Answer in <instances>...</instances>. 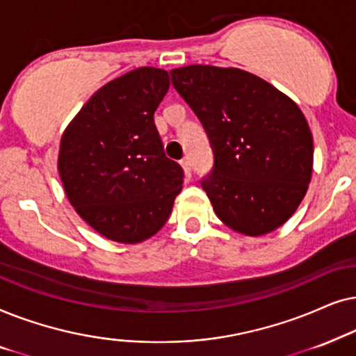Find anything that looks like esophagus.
Segmentation results:
<instances>
[{
	"label": "esophagus",
	"instance_id": "34e87169",
	"mask_svg": "<svg viewBox=\"0 0 356 356\" xmlns=\"http://www.w3.org/2000/svg\"><path fill=\"white\" fill-rule=\"evenodd\" d=\"M181 165H182V169H184V174H186V177H187V179H191V177H192L191 163H188L187 159H182V161H181Z\"/></svg>",
	"mask_w": 356,
	"mask_h": 356
}]
</instances>
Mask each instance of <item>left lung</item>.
Wrapping results in <instances>:
<instances>
[{
	"label": "left lung",
	"mask_w": 356,
	"mask_h": 356,
	"mask_svg": "<svg viewBox=\"0 0 356 356\" xmlns=\"http://www.w3.org/2000/svg\"><path fill=\"white\" fill-rule=\"evenodd\" d=\"M170 78L210 140L215 165L202 187L222 225L252 238L285 225L306 195L314 159L298 104L239 68L188 65Z\"/></svg>",
	"instance_id": "1"
}]
</instances>
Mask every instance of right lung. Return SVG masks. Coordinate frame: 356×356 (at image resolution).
<instances>
[{
    "label": "right lung",
    "mask_w": 356,
    "mask_h": 356,
    "mask_svg": "<svg viewBox=\"0 0 356 356\" xmlns=\"http://www.w3.org/2000/svg\"><path fill=\"white\" fill-rule=\"evenodd\" d=\"M168 89L165 70H131L97 89L61 135L66 197L94 231L115 243L154 236L182 191L184 170L164 154L154 125Z\"/></svg>",
    "instance_id": "right-lung-1"
}]
</instances>
